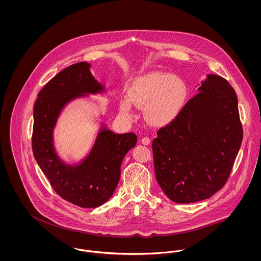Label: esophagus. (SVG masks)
Returning <instances> with one entry per match:
<instances>
[{
  "label": "esophagus",
  "mask_w": 261,
  "mask_h": 261,
  "mask_svg": "<svg viewBox=\"0 0 261 261\" xmlns=\"http://www.w3.org/2000/svg\"><path fill=\"white\" fill-rule=\"evenodd\" d=\"M150 139L148 138V137H143L142 139H141V143L143 144V145H149L150 144Z\"/></svg>",
  "instance_id": "esophagus-1"
}]
</instances>
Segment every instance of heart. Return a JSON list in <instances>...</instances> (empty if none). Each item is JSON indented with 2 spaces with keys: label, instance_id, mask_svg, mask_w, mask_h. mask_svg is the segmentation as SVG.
Listing matches in <instances>:
<instances>
[{
  "label": "heart",
  "instance_id": "heart-1",
  "mask_svg": "<svg viewBox=\"0 0 261 261\" xmlns=\"http://www.w3.org/2000/svg\"><path fill=\"white\" fill-rule=\"evenodd\" d=\"M127 95L128 97H122L119 102L122 115L132 117L134 103L144 107V115L151 124L164 126L180 115L188 97V87L177 75L151 71L131 81Z\"/></svg>",
  "mask_w": 261,
  "mask_h": 261
}]
</instances>
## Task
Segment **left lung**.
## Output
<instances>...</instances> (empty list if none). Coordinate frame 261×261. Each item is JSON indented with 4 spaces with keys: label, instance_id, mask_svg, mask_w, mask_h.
Here are the masks:
<instances>
[{
    "label": "left lung",
    "instance_id": "1",
    "mask_svg": "<svg viewBox=\"0 0 261 261\" xmlns=\"http://www.w3.org/2000/svg\"><path fill=\"white\" fill-rule=\"evenodd\" d=\"M198 92L152 143L157 181L178 203L202 201L221 190L242 141L238 97L229 83L206 74Z\"/></svg>",
    "mask_w": 261,
    "mask_h": 261
}]
</instances>
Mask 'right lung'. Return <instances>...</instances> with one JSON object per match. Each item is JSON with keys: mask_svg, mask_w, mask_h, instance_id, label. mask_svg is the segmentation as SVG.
Masks as SVG:
<instances>
[{"mask_svg": "<svg viewBox=\"0 0 261 261\" xmlns=\"http://www.w3.org/2000/svg\"><path fill=\"white\" fill-rule=\"evenodd\" d=\"M90 66L82 61L61 70L40 90L34 107L35 159L56 193L81 207H97L112 197L123 158L137 143L134 133L116 134L108 129L101 114L95 138L81 160H63L58 153L54 133L64 108L74 100L94 101L90 95L109 96Z\"/></svg>", "mask_w": 261, "mask_h": 261, "instance_id": "right-lung-1", "label": "right lung"}]
</instances>
